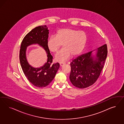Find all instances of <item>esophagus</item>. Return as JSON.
<instances>
[{
  "label": "esophagus",
  "instance_id": "obj_1",
  "mask_svg": "<svg viewBox=\"0 0 124 124\" xmlns=\"http://www.w3.org/2000/svg\"><path fill=\"white\" fill-rule=\"evenodd\" d=\"M65 64V63H60V65L61 66H63Z\"/></svg>",
  "mask_w": 124,
  "mask_h": 124
}]
</instances>
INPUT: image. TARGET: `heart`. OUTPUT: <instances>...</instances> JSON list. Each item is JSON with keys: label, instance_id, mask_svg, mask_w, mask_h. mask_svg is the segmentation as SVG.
Segmentation results:
<instances>
[{"label": "heart", "instance_id": "1", "mask_svg": "<svg viewBox=\"0 0 124 124\" xmlns=\"http://www.w3.org/2000/svg\"><path fill=\"white\" fill-rule=\"evenodd\" d=\"M88 40V36L84 31L72 28L58 30L56 36L50 37L47 46L50 52L55 53L62 45L63 49L55 56L56 62L62 63L69 60L72 56L76 57L83 52Z\"/></svg>", "mask_w": 124, "mask_h": 124}]
</instances>
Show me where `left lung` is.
<instances>
[{"label": "left lung", "mask_w": 124, "mask_h": 124, "mask_svg": "<svg viewBox=\"0 0 124 124\" xmlns=\"http://www.w3.org/2000/svg\"><path fill=\"white\" fill-rule=\"evenodd\" d=\"M92 52L78 56L70 63L69 78L77 88H85L94 84L99 78L107 56V46L104 44L98 49L96 60L91 56Z\"/></svg>", "instance_id": "left-lung-1"}]
</instances>
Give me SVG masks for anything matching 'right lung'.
I'll list each match as a JSON object with an SVG mask.
<instances>
[{
	"mask_svg": "<svg viewBox=\"0 0 124 124\" xmlns=\"http://www.w3.org/2000/svg\"><path fill=\"white\" fill-rule=\"evenodd\" d=\"M48 34L49 30L46 25L36 27L24 37L20 46L19 57L24 74L30 82L37 88L45 87L50 84L60 67L59 63H52L53 57L47 46ZM36 43L45 49L47 52L48 58L47 62L43 67L39 69L32 68L28 64L25 55L26 47L30 44Z\"/></svg>",
	"mask_w": 124,
	"mask_h": 124,
	"instance_id": "add662e5",
	"label": "right lung"
}]
</instances>
